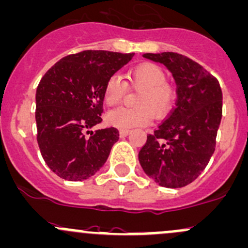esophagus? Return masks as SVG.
I'll use <instances>...</instances> for the list:
<instances>
[{
    "label": "esophagus",
    "mask_w": 248,
    "mask_h": 248,
    "mask_svg": "<svg viewBox=\"0 0 248 248\" xmlns=\"http://www.w3.org/2000/svg\"><path fill=\"white\" fill-rule=\"evenodd\" d=\"M129 129H120V137L121 138H124V137H126V135H128L129 134Z\"/></svg>",
    "instance_id": "34e87169"
}]
</instances>
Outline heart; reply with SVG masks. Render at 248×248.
<instances>
[{
	"label": "heart",
	"mask_w": 248,
	"mask_h": 248,
	"mask_svg": "<svg viewBox=\"0 0 248 248\" xmlns=\"http://www.w3.org/2000/svg\"><path fill=\"white\" fill-rule=\"evenodd\" d=\"M128 82L139 90L134 108L120 107L109 111L106 122L111 127L128 129L135 126H145L153 115L158 119L168 115L172 110L176 100V91L166 82L164 70L153 62H142L132 69L128 74ZM124 95V84L117 75H113L106 82L103 101L107 106H116Z\"/></svg>",
	"instance_id": "heart-1"
}]
</instances>
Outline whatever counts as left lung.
<instances>
[{"instance_id": "1", "label": "left lung", "mask_w": 248, "mask_h": 248, "mask_svg": "<svg viewBox=\"0 0 248 248\" xmlns=\"http://www.w3.org/2000/svg\"><path fill=\"white\" fill-rule=\"evenodd\" d=\"M164 64L177 84L176 107L139 152L145 173L159 186L182 187L194 182L209 163L222 117L218 80L202 65L174 52L145 53Z\"/></svg>"}]
</instances>
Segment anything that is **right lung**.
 I'll return each mask as SVG.
<instances>
[{
    "label": "right lung",
    "mask_w": 248,
    "mask_h": 248,
    "mask_svg": "<svg viewBox=\"0 0 248 248\" xmlns=\"http://www.w3.org/2000/svg\"><path fill=\"white\" fill-rule=\"evenodd\" d=\"M133 56L88 49L62 58L41 78L35 93L36 140L45 163L61 178H89L108 159L119 131L89 129L102 121L106 82Z\"/></svg>",
    "instance_id": "obj_1"
}]
</instances>
